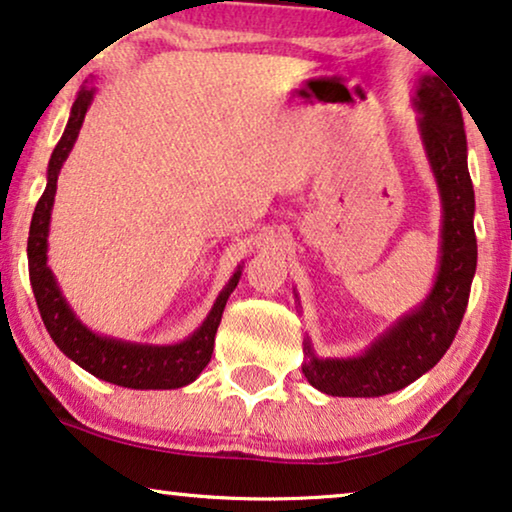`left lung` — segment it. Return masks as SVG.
Here are the masks:
<instances>
[{
  "mask_svg": "<svg viewBox=\"0 0 512 512\" xmlns=\"http://www.w3.org/2000/svg\"><path fill=\"white\" fill-rule=\"evenodd\" d=\"M419 125L443 198V256L431 296L398 321L359 359H326L305 352L307 382L328 396L373 398L398 391L443 359L464 319L478 265L473 230L475 193L466 163V130L459 95L438 76H424L417 90Z\"/></svg>",
  "mask_w": 512,
  "mask_h": 512,
  "instance_id": "left-lung-1",
  "label": "left lung"
}]
</instances>
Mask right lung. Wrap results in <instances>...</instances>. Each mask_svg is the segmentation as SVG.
<instances>
[{"label":"right lung","mask_w":512,"mask_h":512,"mask_svg":"<svg viewBox=\"0 0 512 512\" xmlns=\"http://www.w3.org/2000/svg\"><path fill=\"white\" fill-rule=\"evenodd\" d=\"M93 93V86H83L79 95H76L72 116H69L67 128L62 132L58 146H55L51 163H48L46 191L39 198L37 207H34L30 237H27V263H30L34 298H37L39 314L55 345L62 349V354H67L81 368H86L88 373H93L104 382L128 389H179L193 382L202 373V368L207 366L209 359H212L216 328L221 324L223 307H226L230 291L237 286L240 272L230 279V284L216 298L205 324L191 338L172 347H149L100 338V335L90 333L69 310L58 284H55L53 272L46 265V235L48 221H51L55 186H58V174L69 151H72L76 137H79L81 123L86 118Z\"/></svg>","instance_id":"add662e5"}]
</instances>
